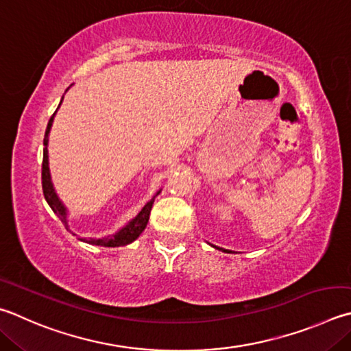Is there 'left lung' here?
<instances>
[{
	"instance_id": "8db88e82",
	"label": "left lung",
	"mask_w": 351,
	"mask_h": 351,
	"mask_svg": "<svg viewBox=\"0 0 351 351\" xmlns=\"http://www.w3.org/2000/svg\"><path fill=\"white\" fill-rule=\"evenodd\" d=\"M215 248H218V247H215ZM219 250H222V252H228V250H226V248H219ZM230 253V252H228Z\"/></svg>"
}]
</instances>
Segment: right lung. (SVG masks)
<instances>
[{
  "label": "right lung",
  "instance_id": "right-lung-1",
  "mask_svg": "<svg viewBox=\"0 0 351 351\" xmlns=\"http://www.w3.org/2000/svg\"><path fill=\"white\" fill-rule=\"evenodd\" d=\"M61 104V103H60ZM55 117V113H53ZM53 117L50 118L49 124H47V129H46V135H44V150H43V170H41V180H43V193L44 197H46L47 204L50 206V208L53 210V213L58 216L61 219L62 224L69 230V222H67V208L64 207V204L60 201L58 195L55 193V189H53V184L52 180H50V170H49V155H47V144H49V133L50 129H52V123H53ZM161 192V190H159ZM159 192L156 195H159ZM155 195V196H156ZM155 196L152 197V199L145 204L143 207L141 212H139L135 218H133L129 224L124 226L121 228L119 232L109 234V237L106 238H80V241H84L87 244H92V245H101V247H121V245H127L130 244V242L135 241L139 234L144 232L145 226H147L149 218H150V210L152 206H154V201H155ZM75 234V233H73Z\"/></svg>",
  "mask_w": 351,
  "mask_h": 351
}]
</instances>
